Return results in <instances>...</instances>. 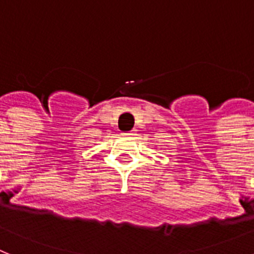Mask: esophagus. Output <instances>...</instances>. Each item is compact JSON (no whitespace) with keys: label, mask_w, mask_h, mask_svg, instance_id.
<instances>
[{"label":"esophagus","mask_w":254,"mask_h":254,"mask_svg":"<svg viewBox=\"0 0 254 254\" xmlns=\"http://www.w3.org/2000/svg\"><path fill=\"white\" fill-rule=\"evenodd\" d=\"M134 133H135V130L127 131V133H124V134H125V135H134Z\"/></svg>","instance_id":"34e87169"}]
</instances>
